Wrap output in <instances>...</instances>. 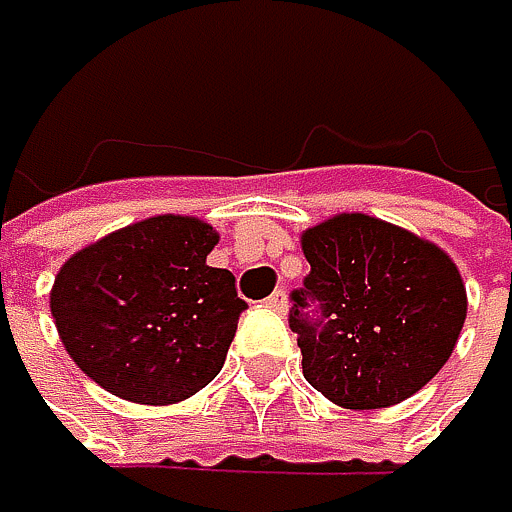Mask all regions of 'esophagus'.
Wrapping results in <instances>:
<instances>
[{
	"label": "esophagus",
	"mask_w": 512,
	"mask_h": 512,
	"mask_svg": "<svg viewBox=\"0 0 512 512\" xmlns=\"http://www.w3.org/2000/svg\"><path fill=\"white\" fill-rule=\"evenodd\" d=\"M265 307H268V310H274V313H286V307H289L286 292H283V289H277L274 295H268V298H265Z\"/></svg>",
	"instance_id": "34e87169"
}]
</instances>
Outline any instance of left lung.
Segmentation results:
<instances>
[{
	"mask_svg": "<svg viewBox=\"0 0 512 512\" xmlns=\"http://www.w3.org/2000/svg\"><path fill=\"white\" fill-rule=\"evenodd\" d=\"M310 274L292 289L289 329L304 380L350 410L419 392L450 359L468 313L459 268L434 244L365 214L301 235Z\"/></svg>",
	"mask_w": 512,
	"mask_h": 512,
	"instance_id": "obj_1",
	"label": "left lung"
}]
</instances>
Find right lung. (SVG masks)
I'll return each instance as SVG.
<instances>
[{
	"label": "right lung",
	"mask_w": 512,
	"mask_h": 512,
	"mask_svg": "<svg viewBox=\"0 0 512 512\" xmlns=\"http://www.w3.org/2000/svg\"><path fill=\"white\" fill-rule=\"evenodd\" d=\"M214 244L208 223L165 214L75 253L50 292L75 365L135 404H174L205 389L247 310L232 271L208 265Z\"/></svg>",
	"instance_id": "obj_1"
}]
</instances>
